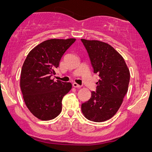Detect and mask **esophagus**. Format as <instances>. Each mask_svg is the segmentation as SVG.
<instances>
[{
    "label": "esophagus",
    "mask_w": 152,
    "mask_h": 152,
    "mask_svg": "<svg viewBox=\"0 0 152 152\" xmlns=\"http://www.w3.org/2000/svg\"><path fill=\"white\" fill-rule=\"evenodd\" d=\"M72 86H73L74 88H80V87H81L80 85L77 84V83H75V82L72 84Z\"/></svg>",
    "instance_id": "1"
}]
</instances>
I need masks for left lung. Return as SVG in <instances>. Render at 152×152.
Instances as JSON below:
<instances>
[{
	"label": "left lung",
	"mask_w": 152,
	"mask_h": 152,
	"mask_svg": "<svg viewBox=\"0 0 152 152\" xmlns=\"http://www.w3.org/2000/svg\"><path fill=\"white\" fill-rule=\"evenodd\" d=\"M90 57L93 72L99 75L96 92L92 91L88 101L82 104L84 117L101 122L117 113L128 91L129 70L122 56L111 45L97 40L82 39Z\"/></svg>",
	"instance_id": "8db88e82"
}]
</instances>
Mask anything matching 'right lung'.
<instances>
[{"instance_id": "1", "label": "right lung", "mask_w": 152, "mask_h": 152, "mask_svg": "<svg viewBox=\"0 0 152 152\" xmlns=\"http://www.w3.org/2000/svg\"><path fill=\"white\" fill-rule=\"evenodd\" d=\"M75 39H52L39 43L27 56L20 72V86L24 102L32 114L50 120L61 112L64 96L72 88L70 82L52 80L55 69Z\"/></svg>"}]
</instances>
